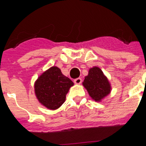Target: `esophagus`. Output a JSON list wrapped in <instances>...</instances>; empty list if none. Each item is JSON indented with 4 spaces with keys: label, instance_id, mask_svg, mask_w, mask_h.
I'll return each instance as SVG.
<instances>
[{
    "label": "esophagus",
    "instance_id": "34e87169",
    "mask_svg": "<svg viewBox=\"0 0 146 146\" xmlns=\"http://www.w3.org/2000/svg\"><path fill=\"white\" fill-rule=\"evenodd\" d=\"M74 82L75 83V84L80 85L81 82H82V79H81V78H77V79L74 80Z\"/></svg>",
    "mask_w": 146,
    "mask_h": 146
}]
</instances>
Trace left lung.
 Returning a JSON list of instances; mask_svg holds the SVG:
<instances>
[{
	"mask_svg": "<svg viewBox=\"0 0 146 146\" xmlns=\"http://www.w3.org/2000/svg\"><path fill=\"white\" fill-rule=\"evenodd\" d=\"M82 85L89 95L95 101H101L108 96L111 91V86L108 78L99 67H93L89 69L88 74L85 77Z\"/></svg>",
	"mask_w": 146,
	"mask_h": 146,
	"instance_id": "left-lung-1",
	"label": "left lung"
}]
</instances>
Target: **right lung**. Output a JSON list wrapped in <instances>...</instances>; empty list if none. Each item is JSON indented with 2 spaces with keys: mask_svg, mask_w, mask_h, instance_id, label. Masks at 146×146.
<instances>
[{
  "mask_svg": "<svg viewBox=\"0 0 146 146\" xmlns=\"http://www.w3.org/2000/svg\"><path fill=\"white\" fill-rule=\"evenodd\" d=\"M74 85L69 78L52 66L38 77L34 85L35 94L42 105L50 110H56L64 104L66 95Z\"/></svg>",
  "mask_w": 146,
  "mask_h": 146,
  "instance_id": "add662e5",
  "label": "right lung"
}]
</instances>
